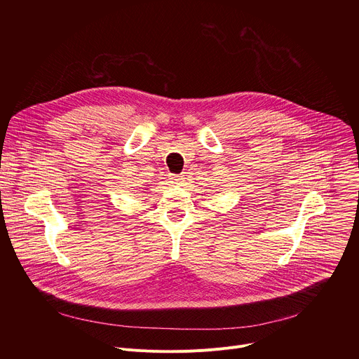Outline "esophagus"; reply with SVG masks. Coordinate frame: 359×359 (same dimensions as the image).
Segmentation results:
<instances>
[{"instance_id": "obj_1", "label": "esophagus", "mask_w": 359, "mask_h": 359, "mask_svg": "<svg viewBox=\"0 0 359 359\" xmlns=\"http://www.w3.org/2000/svg\"><path fill=\"white\" fill-rule=\"evenodd\" d=\"M184 175L182 173V175H173L172 176V182L176 184V186H182L183 183H184Z\"/></svg>"}]
</instances>
